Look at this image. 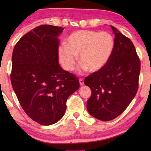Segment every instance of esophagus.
I'll return each mask as SVG.
<instances>
[{
    "label": "esophagus",
    "instance_id": "34e87169",
    "mask_svg": "<svg viewBox=\"0 0 151 151\" xmlns=\"http://www.w3.org/2000/svg\"><path fill=\"white\" fill-rule=\"evenodd\" d=\"M79 82H80V85L82 86L84 84V80L83 79H80L79 80Z\"/></svg>",
    "mask_w": 151,
    "mask_h": 151
}]
</instances>
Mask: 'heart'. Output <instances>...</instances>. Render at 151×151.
I'll list each match as a JSON object with an SVG mask.
<instances>
[{
  "instance_id": "heart-1",
  "label": "heart",
  "mask_w": 151,
  "mask_h": 151,
  "mask_svg": "<svg viewBox=\"0 0 151 151\" xmlns=\"http://www.w3.org/2000/svg\"><path fill=\"white\" fill-rule=\"evenodd\" d=\"M115 46V38L110 33L79 30L68 37L67 45H60L58 53L62 66L67 71L74 69L79 55L80 69L96 73L108 64Z\"/></svg>"
}]
</instances>
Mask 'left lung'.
Instances as JSON below:
<instances>
[{"label": "left lung", "mask_w": 151, "mask_h": 151, "mask_svg": "<svg viewBox=\"0 0 151 151\" xmlns=\"http://www.w3.org/2000/svg\"><path fill=\"white\" fill-rule=\"evenodd\" d=\"M115 46L110 60L101 71L84 80L91 89L86 108L93 117L109 121L122 114L137 93L140 61L135 46L114 27Z\"/></svg>", "instance_id": "8db88e82"}]
</instances>
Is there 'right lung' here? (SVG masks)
Masks as SVG:
<instances>
[{
    "label": "right lung",
    "instance_id": "obj_1",
    "mask_svg": "<svg viewBox=\"0 0 151 151\" xmlns=\"http://www.w3.org/2000/svg\"><path fill=\"white\" fill-rule=\"evenodd\" d=\"M63 30L37 27L20 39L12 53V87L26 114L41 125L61 119L67 98L80 88L77 77L58 63V37Z\"/></svg>",
    "mask_w": 151,
    "mask_h": 151
}]
</instances>
